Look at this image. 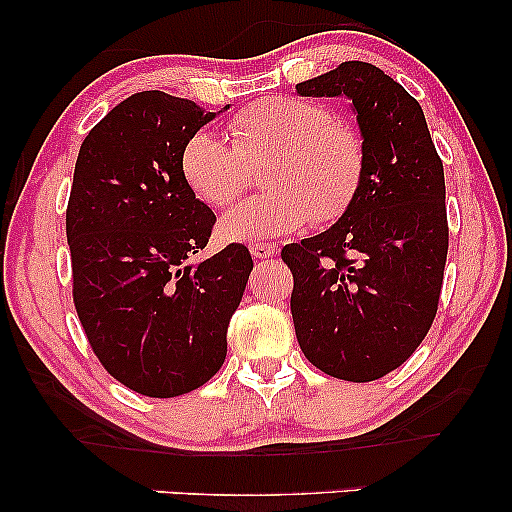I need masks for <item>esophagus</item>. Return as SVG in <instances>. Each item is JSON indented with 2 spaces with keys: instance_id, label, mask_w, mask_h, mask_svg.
Wrapping results in <instances>:
<instances>
[{
  "instance_id": "esophagus-1",
  "label": "esophagus",
  "mask_w": 512,
  "mask_h": 512,
  "mask_svg": "<svg viewBox=\"0 0 512 512\" xmlns=\"http://www.w3.org/2000/svg\"><path fill=\"white\" fill-rule=\"evenodd\" d=\"M251 256L256 258V261H265V258H272L277 254V249H275V244H261V242H256V244H251Z\"/></svg>"
}]
</instances>
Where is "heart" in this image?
<instances>
[{
    "mask_svg": "<svg viewBox=\"0 0 512 512\" xmlns=\"http://www.w3.org/2000/svg\"><path fill=\"white\" fill-rule=\"evenodd\" d=\"M235 142L212 130L186 139L179 167L209 207H230L247 186V158L275 151L265 186L219 223L228 242H263L317 223H333L352 207L366 172L363 142L335 123L324 104L303 97H265L230 118Z\"/></svg>",
    "mask_w": 512,
    "mask_h": 512,
    "instance_id": "1",
    "label": "heart"
}]
</instances>
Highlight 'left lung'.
Here are the masks:
<instances>
[{
    "label": "left lung",
    "instance_id": "obj_1",
    "mask_svg": "<svg viewBox=\"0 0 512 512\" xmlns=\"http://www.w3.org/2000/svg\"><path fill=\"white\" fill-rule=\"evenodd\" d=\"M296 90L347 97L366 151L352 207L282 249L296 338L326 375L373 382L410 359L436 317L447 258L443 163L419 102L370 62H342Z\"/></svg>",
    "mask_w": 512,
    "mask_h": 512
}]
</instances>
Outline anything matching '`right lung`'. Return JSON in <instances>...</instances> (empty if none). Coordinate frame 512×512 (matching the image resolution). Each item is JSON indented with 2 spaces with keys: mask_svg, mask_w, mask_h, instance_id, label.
Listing matches in <instances>:
<instances>
[{
  "mask_svg": "<svg viewBox=\"0 0 512 512\" xmlns=\"http://www.w3.org/2000/svg\"><path fill=\"white\" fill-rule=\"evenodd\" d=\"M221 111L144 90L83 139L67 205L74 305L107 373L151 398L219 373L228 324L254 270L244 244L191 263L216 216L179 167L186 139Z\"/></svg>",
  "mask_w": 512,
  "mask_h": 512,
  "instance_id": "1",
  "label": "right lung"
}]
</instances>
